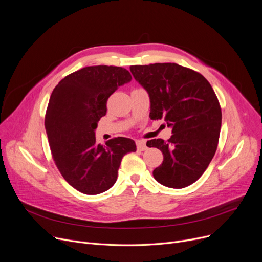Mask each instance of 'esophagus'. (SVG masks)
<instances>
[{
    "instance_id": "obj_1",
    "label": "esophagus",
    "mask_w": 262,
    "mask_h": 262,
    "mask_svg": "<svg viewBox=\"0 0 262 262\" xmlns=\"http://www.w3.org/2000/svg\"><path fill=\"white\" fill-rule=\"evenodd\" d=\"M136 144H137V149L140 150V151H143V150H145L147 148L146 142L143 141V140H137Z\"/></svg>"
}]
</instances>
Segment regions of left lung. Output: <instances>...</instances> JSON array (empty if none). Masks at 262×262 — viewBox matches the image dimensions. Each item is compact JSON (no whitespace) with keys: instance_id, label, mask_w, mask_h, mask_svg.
Returning <instances> with one entry per match:
<instances>
[{"instance_id":"left-lung-1","label":"left lung","mask_w":262,"mask_h":262,"mask_svg":"<svg viewBox=\"0 0 262 262\" xmlns=\"http://www.w3.org/2000/svg\"><path fill=\"white\" fill-rule=\"evenodd\" d=\"M135 80L147 92L151 120L171 128L167 141L152 139L148 147L163 154L152 171L164 186L183 188L197 181L216 152L221 108L211 84L199 73L176 63L130 66Z\"/></svg>"}]
</instances>
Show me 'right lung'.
<instances>
[{
    "label": "right lung",
    "instance_id": "1",
    "mask_svg": "<svg viewBox=\"0 0 262 262\" xmlns=\"http://www.w3.org/2000/svg\"><path fill=\"white\" fill-rule=\"evenodd\" d=\"M132 81L125 68L84 67L62 79L52 92L45 117L50 150L63 178L86 195L110 189L123 156L136 151L129 138L96 141V128L106 115V102L119 86Z\"/></svg>",
    "mask_w": 262,
    "mask_h": 262
}]
</instances>
